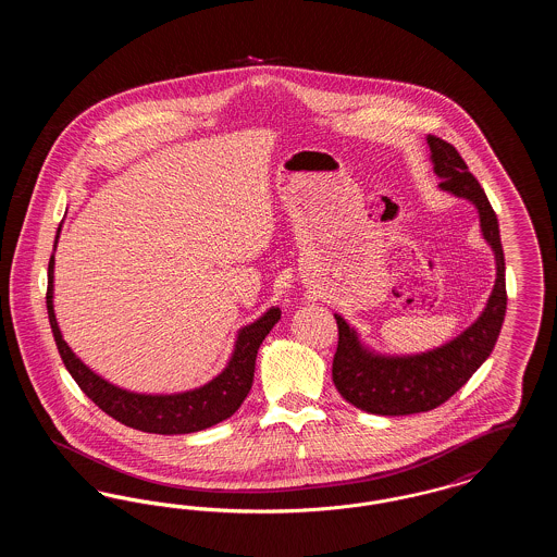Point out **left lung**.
Returning a JSON list of instances; mask_svg holds the SVG:
<instances>
[{"label": "left lung", "mask_w": 557, "mask_h": 557, "mask_svg": "<svg viewBox=\"0 0 557 557\" xmlns=\"http://www.w3.org/2000/svg\"><path fill=\"white\" fill-rule=\"evenodd\" d=\"M425 141L432 171L441 180L438 187L474 205L480 234L493 250L497 273L474 323L449 343L424 352H377L361 341L359 332L343 315L334 313L338 323V348L332 363L334 384L350 405L375 416H409L443 405L488 359L504 325L507 294L497 214L459 152L434 135H428Z\"/></svg>", "instance_id": "1"}]
</instances>
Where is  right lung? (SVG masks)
<instances>
[{
    "label": "right lung",
    "mask_w": 557,
    "mask_h": 557,
    "mask_svg": "<svg viewBox=\"0 0 557 557\" xmlns=\"http://www.w3.org/2000/svg\"><path fill=\"white\" fill-rule=\"evenodd\" d=\"M62 232V223L55 232L53 252ZM53 252L48 265V318L52 325L53 341L64 361V368L75 377L81 391L91 398L104 413L121 424L152 434H191L207 430L232 418L250 393L255 377V361L259 346L267 334L282 318L280 307H271L252 323L242 325L227 366L207 384L171 395H146L121 388L104 380L100 373L87 368L73 348L62 338L55 311H53Z\"/></svg>",
    "instance_id": "right-lung-1"
}]
</instances>
